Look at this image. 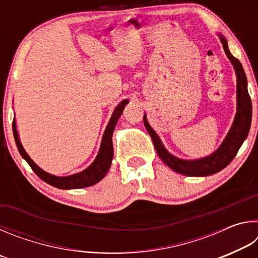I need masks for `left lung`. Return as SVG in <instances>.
Wrapping results in <instances>:
<instances>
[{"mask_svg": "<svg viewBox=\"0 0 258 258\" xmlns=\"http://www.w3.org/2000/svg\"><path fill=\"white\" fill-rule=\"evenodd\" d=\"M220 37L222 44H223L225 53L228 55L231 62H232L235 74H237V113H235V118L232 124V127H231L230 132L226 135L222 146L218 148L214 154L208 157H205V158L202 159H178L165 149L163 143L160 142L158 135L156 134L155 131L150 127L149 124H148L146 116L143 117L146 128L150 134L152 142H154V146L156 148V151L160 157V159L163 160L169 168H172L174 172L180 173L182 175L208 176L222 171V169L225 168L226 166L232 161L235 155H237V152L239 151L240 147H241L243 141L246 140L250 130L251 100L247 90L246 74H244L242 64L240 63V61L230 53L228 43H226L225 38L223 36H221V35Z\"/></svg>", "mask_w": 258, "mask_h": 258, "instance_id": "obj_1", "label": "left lung"}]
</instances>
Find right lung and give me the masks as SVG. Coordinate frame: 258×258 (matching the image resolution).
I'll return each instance as SVG.
<instances>
[{
  "mask_svg": "<svg viewBox=\"0 0 258 258\" xmlns=\"http://www.w3.org/2000/svg\"><path fill=\"white\" fill-rule=\"evenodd\" d=\"M127 102H128L127 100H123V101L116 107L115 110H113L111 118L109 120L107 128L103 133L101 147H100L97 158H95V160L85 169V171H83L81 173L74 174V175H71V176L59 177V176L51 175V174L41 169L32 159L29 158L27 152L25 151L23 146H21L18 138V132H17V128H16V120L14 119V123H12V130H14V137H15L17 148H18L21 157L27 161L28 165L35 172V174H36L40 178H42L43 181L46 182L47 184L59 187V189H80V187H86V186L93 185L99 181H101L104 177V175L107 174L108 169L110 168L112 156H113L112 140H111L112 133L117 124V120H118Z\"/></svg>",
  "mask_w": 258,
  "mask_h": 258,
  "instance_id": "obj_1",
  "label": "right lung"
}]
</instances>
